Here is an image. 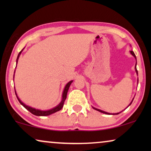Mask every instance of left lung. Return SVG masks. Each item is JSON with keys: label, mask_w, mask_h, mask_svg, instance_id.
<instances>
[{"label": "left lung", "mask_w": 151, "mask_h": 151, "mask_svg": "<svg viewBox=\"0 0 151 151\" xmlns=\"http://www.w3.org/2000/svg\"><path fill=\"white\" fill-rule=\"evenodd\" d=\"M131 53L132 55H133L134 57L135 58V59H136V56H135V53H134V52L133 51H131ZM136 64H137V62H136ZM135 71L137 72V68H136V65H135ZM132 102H133V101H132ZM132 102H131V104L132 103ZM129 104V105H130ZM94 109H96V110H97V111H100V112H101V113H106V114H108V115H109L110 114V113H106V112H104V111H101V110H100V109H96V108H93ZM117 114H118V113H117ZM114 115V114H113Z\"/></svg>", "instance_id": "left-lung-1"}]
</instances>
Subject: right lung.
Listing matches in <instances>:
<instances>
[{"label": "right lung", "mask_w": 151, "mask_h": 151, "mask_svg": "<svg viewBox=\"0 0 151 151\" xmlns=\"http://www.w3.org/2000/svg\"><path fill=\"white\" fill-rule=\"evenodd\" d=\"M22 51H20L19 53H18L17 59H16V63H18V58H19L20 53H21V52H22ZM72 82H73V81H70L69 82H68V83L67 84V85L65 86V89H64V91H63V100H62L61 102L60 103V104L58 105L57 106H55V108H53V109H51V110H49V111H40V110H38V109H35L34 108H32V107H30V106H27V105H25L24 104V103H22L21 101H20V99L18 98L16 91H15V93H16V97H17L18 101H19V102L22 105V106L24 107V108L27 109V110H28L29 111V112L32 113V114H34L35 115H37V116H47V115H49L52 114V113H54L55 112H57V111L61 110V109L63 108V106L65 100H66V98H67V95L68 90H69V88L70 85H71Z\"/></svg>", "instance_id": "add662e5"}]
</instances>
